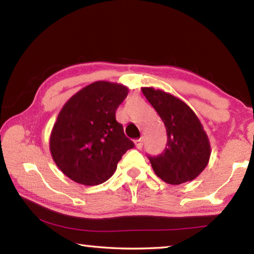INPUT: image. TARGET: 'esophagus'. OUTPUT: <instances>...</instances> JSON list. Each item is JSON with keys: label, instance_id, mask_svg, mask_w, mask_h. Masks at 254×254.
Wrapping results in <instances>:
<instances>
[{"label": "esophagus", "instance_id": "34e87169", "mask_svg": "<svg viewBox=\"0 0 254 254\" xmlns=\"http://www.w3.org/2000/svg\"><path fill=\"white\" fill-rule=\"evenodd\" d=\"M134 144H135V146H136V149H142V146H143V140L142 139H139V140H135L134 141Z\"/></svg>", "mask_w": 254, "mask_h": 254}]
</instances>
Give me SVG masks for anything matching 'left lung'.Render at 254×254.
<instances>
[{
	"mask_svg": "<svg viewBox=\"0 0 254 254\" xmlns=\"http://www.w3.org/2000/svg\"><path fill=\"white\" fill-rule=\"evenodd\" d=\"M142 92L167 128V147L159 155H149L154 173L174 186L192 181L205 169L211 155L200 120L188 104L172 94L153 87H142Z\"/></svg>",
	"mask_w": 254,
	"mask_h": 254,
	"instance_id": "left-lung-1",
	"label": "left lung"
}]
</instances>
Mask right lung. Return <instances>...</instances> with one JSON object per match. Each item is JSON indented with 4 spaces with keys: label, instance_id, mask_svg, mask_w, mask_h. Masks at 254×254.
Returning a JSON list of instances; mask_svg holds the SVG:
<instances>
[{
    "label": "right lung",
    "instance_id": "1",
    "mask_svg": "<svg viewBox=\"0 0 254 254\" xmlns=\"http://www.w3.org/2000/svg\"><path fill=\"white\" fill-rule=\"evenodd\" d=\"M128 89L98 81L83 87L64 104L51 132L55 164L73 181L98 186L112 177L118 162L134 146L115 119Z\"/></svg>",
    "mask_w": 254,
    "mask_h": 254
}]
</instances>
